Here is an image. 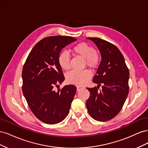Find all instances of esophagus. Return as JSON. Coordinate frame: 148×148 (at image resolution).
Wrapping results in <instances>:
<instances>
[{
    "instance_id": "1",
    "label": "esophagus",
    "mask_w": 148,
    "mask_h": 148,
    "mask_svg": "<svg viewBox=\"0 0 148 148\" xmlns=\"http://www.w3.org/2000/svg\"><path fill=\"white\" fill-rule=\"evenodd\" d=\"M83 87H81V86H77V91H79V90H81V89H83Z\"/></svg>"
}]
</instances>
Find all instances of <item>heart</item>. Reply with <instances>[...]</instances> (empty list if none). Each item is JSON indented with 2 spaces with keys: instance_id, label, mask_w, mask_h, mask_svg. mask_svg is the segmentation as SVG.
Instances as JSON below:
<instances>
[{
  "instance_id": "obj_1",
  "label": "heart",
  "mask_w": 148,
  "mask_h": 148,
  "mask_svg": "<svg viewBox=\"0 0 148 148\" xmlns=\"http://www.w3.org/2000/svg\"><path fill=\"white\" fill-rule=\"evenodd\" d=\"M75 55L83 58L84 64L90 68H95L99 62V56L96 53L95 48L85 42H81L73 49ZM70 56L66 52H61L58 57V63L64 70L70 69ZM91 71L88 70L82 71H71L66 75V79L68 83L75 85L86 84L91 77Z\"/></svg>"
}]
</instances>
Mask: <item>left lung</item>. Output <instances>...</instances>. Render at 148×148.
Instances as JSON below:
<instances>
[{"instance_id":"left-lung-1","label":"left lung","mask_w":148,"mask_h":148,"mask_svg":"<svg viewBox=\"0 0 148 148\" xmlns=\"http://www.w3.org/2000/svg\"><path fill=\"white\" fill-rule=\"evenodd\" d=\"M96 44L101 61L92 82L102 90L87 88L90 96L86 105L88 112L96 120L104 122L115 117L122 109L128 95L129 70L124 57L114 44L98 38H87Z\"/></svg>"}]
</instances>
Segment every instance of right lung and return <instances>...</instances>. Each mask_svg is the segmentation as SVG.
<instances>
[{"label": "right lung", "instance_id": "right-lung-1", "mask_svg": "<svg viewBox=\"0 0 148 148\" xmlns=\"http://www.w3.org/2000/svg\"><path fill=\"white\" fill-rule=\"evenodd\" d=\"M77 41L70 36H49L38 42L31 51L22 71L23 95L28 106L39 120L56 124L68 115L77 88L65 85L54 91L65 77L58 63L62 49Z\"/></svg>", "mask_w": 148, "mask_h": 148}]
</instances>
